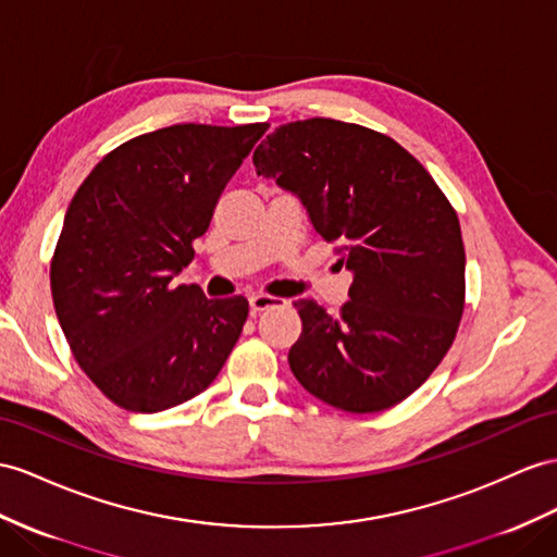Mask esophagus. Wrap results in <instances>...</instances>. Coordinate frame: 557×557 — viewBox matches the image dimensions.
Wrapping results in <instances>:
<instances>
[{"label": "esophagus", "instance_id": "esophagus-1", "mask_svg": "<svg viewBox=\"0 0 557 557\" xmlns=\"http://www.w3.org/2000/svg\"><path fill=\"white\" fill-rule=\"evenodd\" d=\"M277 301H280V298L268 296V294H251L249 296V306H251L253 312H261V310H265L270 306H275Z\"/></svg>", "mask_w": 557, "mask_h": 557}]
</instances>
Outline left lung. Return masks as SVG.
I'll list each match as a JSON object with an SVG mask.
<instances>
[{"mask_svg": "<svg viewBox=\"0 0 557 557\" xmlns=\"http://www.w3.org/2000/svg\"><path fill=\"white\" fill-rule=\"evenodd\" d=\"M253 166L301 199L352 273L338 315L294 301L304 322L294 376L350 414L403 403L445 358L463 315L466 251L449 199L391 136L326 117L277 126Z\"/></svg>", "mask_w": 557, "mask_h": 557, "instance_id": "left-lung-1", "label": "left lung"}]
</instances>
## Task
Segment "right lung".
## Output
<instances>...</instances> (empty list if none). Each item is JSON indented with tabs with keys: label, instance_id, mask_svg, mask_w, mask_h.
I'll use <instances>...</instances> for the list:
<instances>
[{
	"label": "right lung",
	"instance_id": "obj_1",
	"mask_svg": "<svg viewBox=\"0 0 557 557\" xmlns=\"http://www.w3.org/2000/svg\"><path fill=\"white\" fill-rule=\"evenodd\" d=\"M268 124H174L108 152L67 207L51 296L77 364L108 400L154 414L209 388L249 315L171 280Z\"/></svg>",
	"mask_w": 557,
	"mask_h": 557
}]
</instances>
